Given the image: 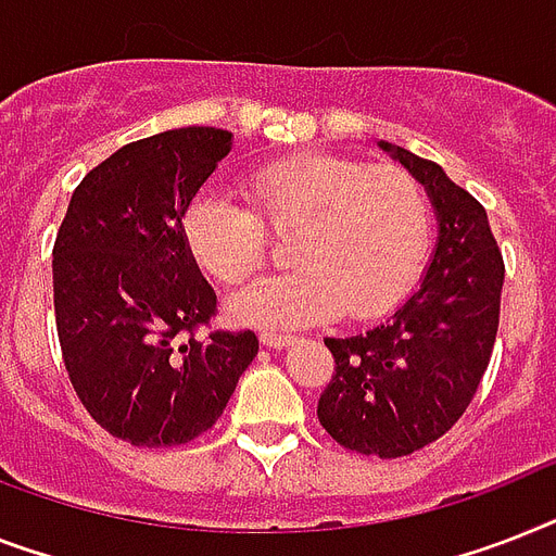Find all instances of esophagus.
Instances as JSON below:
<instances>
[{
    "mask_svg": "<svg viewBox=\"0 0 556 556\" xmlns=\"http://www.w3.org/2000/svg\"><path fill=\"white\" fill-rule=\"evenodd\" d=\"M293 340H296V337H291V333H282V331L260 333V342H263L265 349H288V345H293Z\"/></svg>",
    "mask_w": 556,
    "mask_h": 556,
    "instance_id": "34e87169",
    "label": "esophagus"
}]
</instances>
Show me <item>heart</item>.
Returning a JSON list of instances; mask_svg holds the SVG:
<instances>
[{
	"label": "heart",
	"mask_w": 556,
	"mask_h": 556,
	"mask_svg": "<svg viewBox=\"0 0 556 556\" xmlns=\"http://www.w3.org/2000/svg\"><path fill=\"white\" fill-rule=\"evenodd\" d=\"M248 207L202 193L182 216L193 263L239 286L268 260V233L296 228L288 274L228 300L251 328H293L349 314L374 319L414 288L431 245V202L405 168L333 153H296L242 179Z\"/></svg>",
	"instance_id": "obj_1"
}]
</instances>
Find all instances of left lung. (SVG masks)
Here are the masks:
<instances>
[{
	"instance_id": "1",
	"label": "left lung",
	"mask_w": 556,
	"mask_h": 556,
	"mask_svg": "<svg viewBox=\"0 0 556 556\" xmlns=\"http://www.w3.org/2000/svg\"><path fill=\"white\" fill-rule=\"evenodd\" d=\"M377 146L426 188L437 245L419 288L391 317L345 340L325 337L337 374L317 417L342 448L394 459L440 440L477 394L497 340L505 265L471 193L437 162Z\"/></svg>"
}]
</instances>
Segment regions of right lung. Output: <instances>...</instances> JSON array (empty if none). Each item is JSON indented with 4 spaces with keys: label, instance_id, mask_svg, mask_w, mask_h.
Masks as SVG:
<instances>
[{
    "label": "right lung",
    "instance_id": "right-lung-1",
    "mask_svg": "<svg viewBox=\"0 0 556 556\" xmlns=\"http://www.w3.org/2000/svg\"><path fill=\"white\" fill-rule=\"evenodd\" d=\"M219 128H176L111 153L71 197L53 245V308L67 377L88 414L130 445L205 434L254 363V331H193L216 293L182 216L231 153Z\"/></svg>",
    "mask_w": 556,
    "mask_h": 556
}]
</instances>
